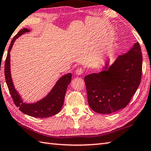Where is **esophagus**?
I'll use <instances>...</instances> for the list:
<instances>
[{
	"instance_id": "obj_1",
	"label": "esophagus",
	"mask_w": 151,
	"mask_h": 151,
	"mask_svg": "<svg viewBox=\"0 0 151 151\" xmlns=\"http://www.w3.org/2000/svg\"><path fill=\"white\" fill-rule=\"evenodd\" d=\"M84 72V69H83L82 67H80V68H78L76 70V74L77 75H81Z\"/></svg>"
}]
</instances>
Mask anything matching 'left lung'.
I'll return each instance as SVG.
<instances>
[{"label":"left lung","instance_id":"8db88e82","mask_svg":"<svg viewBox=\"0 0 151 151\" xmlns=\"http://www.w3.org/2000/svg\"><path fill=\"white\" fill-rule=\"evenodd\" d=\"M142 61V50L136 42L108 69L106 65L103 71L86 76L88 103L92 110L109 114L126 107L140 84Z\"/></svg>","mask_w":151,"mask_h":151}]
</instances>
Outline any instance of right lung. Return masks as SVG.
<instances>
[{
    "label": "right lung",
    "mask_w": 151,
    "mask_h": 151,
    "mask_svg": "<svg viewBox=\"0 0 151 151\" xmlns=\"http://www.w3.org/2000/svg\"><path fill=\"white\" fill-rule=\"evenodd\" d=\"M29 32L26 28L21 30L13 38L9 45L4 65V75L6 82L7 84L9 91L16 106L19 110L27 115L35 117H49L57 114L60 111L63 104L64 99L67 86L71 81V73L61 77L54 86L52 90L47 97L36 103L26 104L21 100V97L14 88L10 74V50L15 40L21 35Z\"/></svg>",
    "instance_id": "obj_1"
}]
</instances>
